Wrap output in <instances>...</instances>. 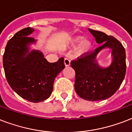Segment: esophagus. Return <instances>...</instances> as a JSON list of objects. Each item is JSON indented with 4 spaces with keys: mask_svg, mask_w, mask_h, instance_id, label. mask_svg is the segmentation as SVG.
Returning a JSON list of instances; mask_svg holds the SVG:
<instances>
[{
    "mask_svg": "<svg viewBox=\"0 0 132 132\" xmlns=\"http://www.w3.org/2000/svg\"><path fill=\"white\" fill-rule=\"evenodd\" d=\"M64 63H65V65L66 67H68V66L70 65V61H69V59H65V60H64Z\"/></svg>",
    "mask_w": 132,
    "mask_h": 132,
    "instance_id": "34e87169",
    "label": "esophagus"
}]
</instances>
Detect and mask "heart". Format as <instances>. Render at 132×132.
Returning <instances> with one entry per match:
<instances>
[{"label":"heart","mask_w":132,"mask_h":132,"mask_svg":"<svg viewBox=\"0 0 132 132\" xmlns=\"http://www.w3.org/2000/svg\"><path fill=\"white\" fill-rule=\"evenodd\" d=\"M79 45L76 50V55L78 56H85L92 52L93 43L90 40L85 39L82 36H75L69 38L65 44L66 47H74Z\"/></svg>","instance_id":"1"}]
</instances>
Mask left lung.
Masks as SVG:
<instances>
[{
	"mask_svg": "<svg viewBox=\"0 0 132 132\" xmlns=\"http://www.w3.org/2000/svg\"><path fill=\"white\" fill-rule=\"evenodd\" d=\"M97 43L102 44L92 53L71 62L76 72L74 87L82 98L90 101H103L115 94L124 80L126 73L125 50L118 40L104 32L88 29ZM112 50V62L103 67L97 61L102 50Z\"/></svg>",
	"mask_w": 132,
	"mask_h": 132,
	"instance_id": "left-lung-1",
	"label": "left lung"
}]
</instances>
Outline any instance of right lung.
I'll return each mask as SVG.
<instances>
[{"label": "right lung", "instance_id": "right-lung-1", "mask_svg": "<svg viewBox=\"0 0 132 132\" xmlns=\"http://www.w3.org/2000/svg\"><path fill=\"white\" fill-rule=\"evenodd\" d=\"M34 29L20 30L7 42L3 67L8 83L15 92L28 101L39 103L51 96L54 80L65 68L64 59L49 63L40 50H31L37 40L29 36Z\"/></svg>", "mask_w": 132, "mask_h": 132}]
</instances>
